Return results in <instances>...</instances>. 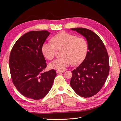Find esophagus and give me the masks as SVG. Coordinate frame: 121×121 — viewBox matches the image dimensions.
<instances>
[{
    "instance_id": "obj_1",
    "label": "esophagus",
    "mask_w": 121,
    "mask_h": 121,
    "mask_svg": "<svg viewBox=\"0 0 121 121\" xmlns=\"http://www.w3.org/2000/svg\"><path fill=\"white\" fill-rule=\"evenodd\" d=\"M64 71H59V70H57L56 71V73H58V74H59V73H64Z\"/></svg>"
}]
</instances>
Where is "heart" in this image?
Returning <instances> with one entry per match:
<instances>
[{
	"label": "heart",
	"instance_id": "b5f03b06",
	"mask_svg": "<svg viewBox=\"0 0 121 121\" xmlns=\"http://www.w3.org/2000/svg\"><path fill=\"white\" fill-rule=\"evenodd\" d=\"M51 42H46L42 47V53L47 59L52 60L56 55L57 50L62 49L63 57L51 62L49 67L53 69L64 71L72 63L77 65L85 58L88 49L86 40L82 37L61 32L54 36Z\"/></svg>",
	"mask_w": 121,
	"mask_h": 121
}]
</instances>
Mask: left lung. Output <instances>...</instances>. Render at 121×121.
I'll use <instances>...</instances> for the list:
<instances>
[{
	"label": "left lung",
	"instance_id": "left-lung-1",
	"mask_svg": "<svg viewBox=\"0 0 121 121\" xmlns=\"http://www.w3.org/2000/svg\"><path fill=\"white\" fill-rule=\"evenodd\" d=\"M86 38L88 52L82 63L72 71L70 85L83 97L94 96L100 90L109 71L108 55L101 39L93 31L83 28L71 29Z\"/></svg>",
	"mask_w": 121,
	"mask_h": 121
}]
</instances>
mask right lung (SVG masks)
<instances>
[{
    "instance_id": "right-lung-1",
    "label": "right lung",
    "mask_w": 121,
    "mask_h": 121,
    "mask_svg": "<svg viewBox=\"0 0 121 121\" xmlns=\"http://www.w3.org/2000/svg\"><path fill=\"white\" fill-rule=\"evenodd\" d=\"M50 33L32 31L25 34L13 46L9 66L17 89L28 98L38 100L49 92L56 75L53 69L44 72L47 64L42 47Z\"/></svg>"
}]
</instances>
